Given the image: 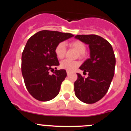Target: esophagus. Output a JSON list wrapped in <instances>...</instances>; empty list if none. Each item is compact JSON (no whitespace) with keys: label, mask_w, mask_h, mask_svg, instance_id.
<instances>
[{"label":"esophagus","mask_w":131,"mask_h":131,"mask_svg":"<svg viewBox=\"0 0 131 131\" xmlns=\"http://www.w3.org/2000/svg\"><path fill=\"white\" fill-rule=\"evenodd\" d=\"M70 71H67V74H68V75H69V74H70Z\"/></svg>","instance_id":"34e87169"}]
</instances>
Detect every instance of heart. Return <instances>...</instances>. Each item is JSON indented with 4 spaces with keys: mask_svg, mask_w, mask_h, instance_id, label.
Instances as JSON below:
<instances>
[{
    "mask_svg": "<svg viewBox=\"0 0 131 131\" xmlns=\"http://www.w3.org/2000/svg\"><path fill=\"white\" fill-rule=\"evenodd\" d=\"M69 45L75 49L80 54L81 57H83L84 56V52L86 50V45H84L82 41L79 40H73L70 42ZM66 52V45L63 42H60L55 48V54L58 58L62 59L64 58ZM79 66V63L76 61H72L69 60H64L60 63V68L62 69H66L67 71H73Z\"/></svg>",
    "mask_w": 131,
    "mask_h": 131,
    "instance_id": "b5f03b06",
    "label": "heart"
}]
</instances>
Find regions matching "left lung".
<instances>
[{
	"mask_svg": "<svg viewBox=\"0 0 131 131\" xmlns=\"http://www.w3.org/2000/svg\"><path fill=\"white\" fill-rule=\"evenodd\" d=\"M75 38L89 45L90 58L80 66L84 78L79 73L74 83L75 94L79 100L86 104H94L104 96L114 75L115 57L110 42L96 35H78Z\"/></svg>",
	"mask_w": 131,
	"mask_h": 131,
	"instance_id": "8db88e82",
	"label": "left lung"
}]
</instances>
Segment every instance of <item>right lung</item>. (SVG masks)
I'll list each match as a JSON object with an SVG mask.
<instances>
[{
    "mask_svg": "<svg viewBox=\"0 0 131 131\" xmlns=\"http://www.w3.org/2000/svg\"><path fill=\"white\" fill-rule=\"evenodd\" d=\"M72 37L71 33L43 30L27 40L21 56V72L27 91L37 100L49 101L59 94L67 73L56 69L50 73L60 65L55 48Z\"/></svg>",
    "mask_w": 131,
    "mask_h": 131,
    "instance_id": "obj_1",
    "label": "right lung"
}]
</instances>
